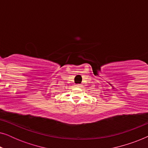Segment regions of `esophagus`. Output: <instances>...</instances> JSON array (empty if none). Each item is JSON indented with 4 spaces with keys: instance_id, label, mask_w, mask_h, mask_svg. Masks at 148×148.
Returning <instances> with one entry per match:
<instances>
[{
    "instance_id": "obj_1",
    "label": "esophagus",
    "mask_w": 148,
    "mask_h": 148,
    "mask_svg": "<svg viewBox=\"0 0 148 148\" xmlns=\"http://www.w3.org/2000/svg\"><path fill=\"white\" fill-rule=\"evenodd\" d=\"M75 86L77 87V88H81V87L82 86V84H77V85H75Z\"/></svg>"
}]
</instances>
